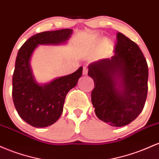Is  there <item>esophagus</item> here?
Returning a JSON list of instances; mask_svg holds the SVG:
<instances>
[{"mask_svg": "<svg viewBox=\"0 0 159 159\" xmlns=\"http://www.w3.org/2000/svg\"><path fill=\"white\" fill-rule=\"evenodd\" d=\"M88 67L86 66H83V75H86L88 74Z\"/></svg>", "mask_w": 159, "mask_h": 159, "instance_id": "esophagus-1", "label": "esophagus"}]
</instances>
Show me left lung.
Listing matches in <instances>:
<instances>
[{
	"instance_id": "8db88e82",
	"label": "left lung",
	"mask_w": 159,
	"mask_h": 159,
	"mask_svg": "<svg viewBox=\"0 0 159 159\" xmlns=\"http://www.w3.org/2000/svg\"><path fill=\"white\" fill-rule=\"evenodd\" d=\"M114 52L111 59L91 64L88 75L94 83L91 96L98 118L122 127L133 122L144 107L148 65L136 43L120 32L116 34Z\"/></svg>"
}]
</instances>
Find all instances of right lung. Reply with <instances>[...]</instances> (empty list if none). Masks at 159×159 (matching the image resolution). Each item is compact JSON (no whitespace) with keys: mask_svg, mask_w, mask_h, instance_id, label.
I'll list each match as a JSON object with an SVG mask.
<instances>
[{"mask_svg":"<svg viewBox=\"0 0 159 159\" xmlns=\"http://www.w3.org/2000/svg\"><path fill=\"white\" fill-rule=\"evenodd\" d=\"M72 31L67 28L37 34L30 37L18 52L12 75V100L19 116L33 127H47L59 119L66 95L76 86L83 74V67L49 84L40 85L32 75L30 58L38 44L64 43L68 40Z\"/></svg>","mask_w":159,"mask_h":159,"instance_id":"1","label":"right lung"}]
</instances>
